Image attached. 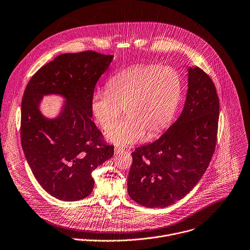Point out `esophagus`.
<instances>
[{"label": "esophagus", "mask_w": 250, "mask_h": 250, "mask_svg": "<svg viewBox=\"0 0 250 250\" xmlns=\"http://www.w3.org/2000/svg\"><path fill=\"white\" fill-rule=\"evenodd\" d=\"M123 150H124V149H123V147H121V146H117L114 147V153H115V154H119V153L122 152Z\"/></svg>", "instance_id": "obj_1"}]
</instances>
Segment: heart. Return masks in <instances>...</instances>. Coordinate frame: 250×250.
Returning <instances> with one entry per match:
<instances>
[{
	"instance_id": "1",
	"label": "heart",
	"mask_w": 250,
	"mask_h": 250,
	"mask_svg": "<svg viewBox=\"0 0 250 250\" xmlns=\"http://www.w3.org/2000/svg\"><path fill=\"white\" fill-rule=\"evenodd\" d=\"M183 93L181 74L171 66L137 64L112 76L107 89L97 90L92 97L93 115L101 127L108 130L122 107L126 117L105 135L117 146H129L153 137L173 119Z\"/></svg>"
}]
</instances>
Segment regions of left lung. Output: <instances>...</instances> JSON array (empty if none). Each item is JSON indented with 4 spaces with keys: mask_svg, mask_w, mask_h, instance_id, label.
<instances>
[{
    "mask_svg": "<svg viewBox=\"0 0 250 250\" xmlns=\"http://www.w3.org/2000/svg\"><path fill=\"white\" fill-rule=\"evenodd\" d=\"M219 99L210 77L188 67V91L178 119L155 142L132 153L128 193L137 203L164 208L185 197L212 158L217 139Z\"/></svg>",
    "mask_w": 250,
    "mask_h": 250,
    "instance_id": "1",
    "label": "left lung"
}]
</instances>
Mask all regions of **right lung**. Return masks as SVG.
<instances>
[{
	"label": "right lung",
	"instance_id": "1",
	"mask_svg": "<svg viewBox=\"0 0 250 250\" xmlns=\"http://www.w3.org/2000/svg\"><path fill=\"white\" fill-rule=\"evenodd\" d=\"M112 61L113 56L92 51L60 55L32 76L24 91L22 149L38 183L58 199L87 197L95 184L92 171L113 155L114 146L102 141L91 108L96 84ZM47 95L64 100L54 118L41 110Z\"/></svg>",
	"mask_w": 250,
	"mask_h": 250
}]
</instances>
